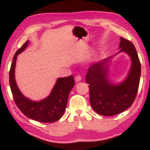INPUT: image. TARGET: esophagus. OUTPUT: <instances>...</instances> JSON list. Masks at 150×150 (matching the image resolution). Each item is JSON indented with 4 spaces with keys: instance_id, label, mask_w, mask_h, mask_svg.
Returning <instances> with one entry per match:
<instances>
[{
    "instance_id": "34e87169",
    "label": "esophagus",
    "mask_w": 150,
    "mask_h": 150,
    "mask_svg": "<svg viewBox=\"0 0 150 150\" xmlns=\"http://www.w3.org/2000/svg\"><path fill=\"white\" fill-rule=\"evenodd\" d=\"M81 79H82V77H81L80 75H77L75 77V82H80L81 81Z\"/></svg>"
}]
</instances>
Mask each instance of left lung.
I'll use <instances>...</instances> for the list:
<instances>
[{"label": "left lung", "mask_w": 150, "mask_h": 150, "mask_svg": "<svg viewBox=\"0 0 150 150\" xmlns=\"http://www.w3.org/2000/svg\"><path fill=\"white\" fill-rule=\"evenodd\" d=\"M119 52L91 64L86 76L90 88V102L98 114L112 116L125 111L132 106L137 93L141 73V62L134 45L120 37ZM120 52L127 54L131 66L127 77L120 83L110 81L109 68L111 60Z\"/></svg>", "instance_id": "8db88e82"}]
</instances>
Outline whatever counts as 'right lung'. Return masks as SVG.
Here are the masks:
<instances>
[{"label": "right lung", "mask_w": 150, "mask_h": 150, "mask_svg": "<svg viewBox=\"0 0 150 150\" xmlns=\"http://www.w3.org/2000/svg\"><path fill=\"white\" fill-rule=\"evenodd\" d=\"M29 41H26L17 50L13 59L9 71V84L15 104L25 115L41 122H54L59 120L66 110L70 91L75 85L72 75L58 78L50 95L39 101H35L22 93L15 81V71L18 54L26 49Z\"/></svg>", "instance_id": "right-lung-1"}]
</instances>
